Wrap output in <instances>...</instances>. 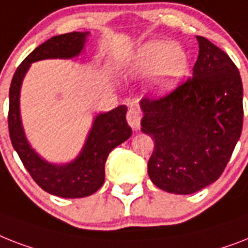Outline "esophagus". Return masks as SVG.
<instances>
[{
    "instance_id": "34e87169",
    "label": "esophagus",
    "mask_w": 248,
    "mask_h": 248,
    "mask_svg": "<svg viewBox=\"0 0 248 248\" xmlns=\"http://www.w3.org/2000/svg\"><path fill=\"white\" fill-rule=\"evenodd\" d=\"M126 118H127L128 124H130L131 127L134 128V130H138V128H140L141 114H140V112H139L136 108H130L127 112V116H126Z\"/></svg>"
}]
</instances>
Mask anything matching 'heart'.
Returning a JSON list of instances; mask_svg holds the SVG:
<instances>
[{
	"label": "heart",
	"mask_w": 248,
	"mask_h": 248,
	"mask_svg": "<svg viewBox=\"0 0 248 248\" xmlns=\"http://www.w3.org/2000/svg\"><path fill=\"white\" fill-rule=\"evenodd\" d=\"M124 67L132 76L152 75L153 90L164 94L173 90L188 68V56L178 44L149 40L128 54Z\"/></svg>",
	"instance_id": "heart-1"
}]
</instances>
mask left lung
<instances>
[{
	"instance_id": "obj_1",
	"label": "left lung",
	"mask_w": 248,
	"mask_h": 248,
	"mask_svg": "<svg viewBox=\"0 0 248 248\" xmlns=\"http://www.w3.org/2000/svg\"><path fill=\"white\" fill-rule=\"evenodd\" d=\"M196 39L200 49L192 76L168 95L140 102L141 131L155 142L149 177L177 195L194 194L218 180L242 132L238 68L210 40Z\"/></svg>"
}]
</instances>
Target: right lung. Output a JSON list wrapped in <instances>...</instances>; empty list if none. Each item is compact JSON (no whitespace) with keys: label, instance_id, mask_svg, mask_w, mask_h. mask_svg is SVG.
<instances>
[{"label":"right lung","instance_id":"1","mask_svg":"<svg viewBox=\"0 0 248 248\" xmlns=\"http://www.w3.org/2000/svg\"><path fill=\"white\" fill-rule=\"evenodd\" d=\"M88 34L72 31L52 37L40 44L16 68L10 86L9 131L14 149L38 186L48 194L65 199L90 196L102 187L106 176L104 166L109 153L132 134L126 121L127 107L118 106L107 113L98 114L80 154L70 163L53 164L40 158L26 140L20 117V89L33 62L76 57L81 53Z\"/></svg>","mask_w":248,"mask_h":248}]
</instances>
